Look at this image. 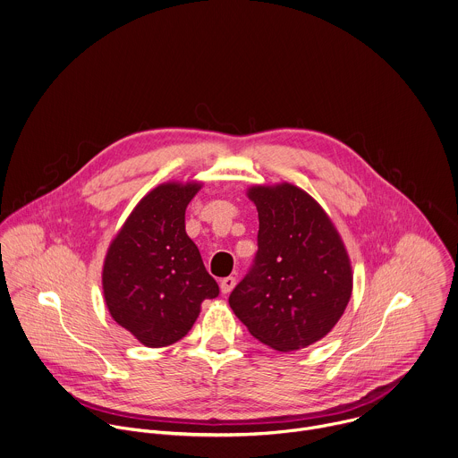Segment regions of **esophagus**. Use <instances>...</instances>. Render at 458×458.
<instances>
[{"label": "esophagus", "instance_id": "34e87169", "mask_svg": "<svg viewBox=\"0 0 458 458\" xmlns=\"http://www.w3.org/2000/svg\"><path fill=\"white\" fill-rule=\"evenodd\" d=\"M234 284H236V277H233V276L224 277V279L220 281V290H222V293H229V292L234 288Z\"/></svg>", "mask_w": 458, "mask_h": 458}]
</instances>
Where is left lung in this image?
Wrapping results in <instances>:
<instances>
[{
	"mask_svg": "<svg viewBox=\"0 0 458 458\" xmlns=\"http://www.w3.org/2000/svg\"><path fill=\"white\" fill-rule=\"evenodd\" d=\"M249 199L258 208V250L229 304L268 347H308L333 329L349 302L347 252L322 208L297 186H254Z\"/></svg>",
	"mask_w": 458,
	"mask_h": 458,
	"instance_id": "left-lung-1",
	"label": "left lung"
}]
</instances>
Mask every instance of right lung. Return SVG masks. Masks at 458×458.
Returning <instances> with one entry per match:
<instances>
[{
	"mask_svg": "<svg viewBox=\"0 0 458 458\" xmlns=\"http://www.w3.org/2000/svg\"><path fill=\"white\" fill-rule=\"evenodd\" d=\"M199 184L152 190L113 240L104 263V297L111 317L147 347L172 345L188 335L204 299L220 293L184 213Z\"/></svg>",
	"mask_w": 458,
	"mask_h": 458,
	"instance_id": "add662e5",
	"label": "right lung"
}]
</instances>
